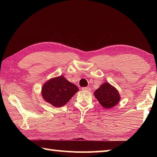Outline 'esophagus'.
Segmentation results:
<instances>
[{
    "instance_id": "1",
    "label": "esophagus",
    "mask_w": 157,
    "mask_h": 157,
    "mask_svg": "<svg viewBox=\"0 0 157 157\" xmlns=\"http://www.w3.org/2000/svg\"><path fill=\"white\" fill-rule=\"evenodd\" d=\"M82 90H83V91H91V88L90 87H83V88H82Z\"/></svg>"
}]
</instances>
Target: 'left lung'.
Returning a JSON list of instances; mask_svg holds the SVG:
<instances>
[{
  "mask_svg": "<svg viewBox=\"0 0 157 157\" xmlns=\"http://www.w3.org/2000/svg\"><path fill=\"white\" fill-rule=\"evenodd\" d=\"M94 96L105 109H111L118 104L121 95L118 90L109 82H105L94 92Z\"/></svg>",
  "mask_w": 157,
  "mask_h": 157,
  "instance_id": "8db88e82",
  "label": "left lung"
}]
</instances>
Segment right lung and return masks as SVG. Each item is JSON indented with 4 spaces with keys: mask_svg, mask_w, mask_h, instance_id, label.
I'll return each mask as SVG.
<instances>
[{
    "mask_svg": "<svg viewBox=\"0 0 157 157\" xmlns=\"http://www.w3.org/2000/svg\"><path fill=\"white\" fill-rule=\"evenodd\" d=\"M78 87L63 75L50 79L43 84L41 96L44 101L55 107L64 106L77 92Z\"/></svg>",
    "mask_w": 157,
    "mask_h": 157,
    "instance_id": "add662e5",
    "label": "right lung"
}]
</instances>
